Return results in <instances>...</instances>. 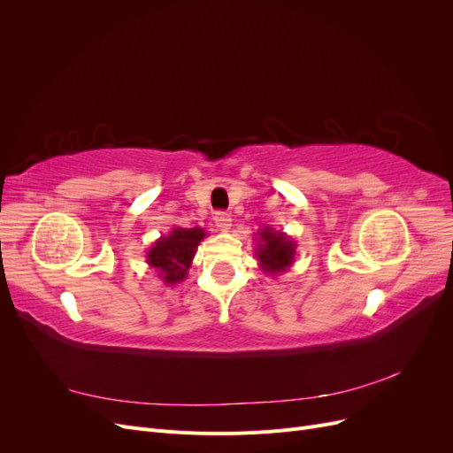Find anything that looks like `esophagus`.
Instances as JSON below:
<instances>
[{
  "instance_id": "esophagus-1",
  "label": "esophagus",
  "mask_w": 453,
  "mask_h": 453,
  "mask_svg": "<svg viewBox=\"0 0 453 453\" xmlns=\"http://www.w3.org/2000/svg\"><path fill=\"white\" fill-rule=\"evenodd\" d=\"M213 221H215L217 228L223 230V232H226L232 226V217L226 211H217L215 217H213Z\"/></svg>"
}]
</instances>
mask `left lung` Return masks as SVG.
<instances>
[{
    "label": "left lung",
    "mask_w": 453,
    "mask_h": 453,
    "mask_svg": "<svg viewBox=\"0 0 453 453\" xmlns=\"http://www.w3.org/2000/svg\"><path fill=\"white\" fill-rule=\"evenodd\" d=\"M258 245H257V258L260 263V268L265 272L276 276V273L285 272L295 263V250L296 243L285 236L283 232H278L273 228H260L258 232Z\"/></svg>",
    "instance_id": "8db88e82"
}]
</instances>
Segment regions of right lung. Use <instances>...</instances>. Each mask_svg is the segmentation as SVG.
<instances>
[{
    "label": "right lung",
    "instance_id": "obj_1",
    "mask_svg": "<svg viewBox=\"0 0 453 453\" xmlns=\"http://www.w3.org/2000/svg\"><path fill=\"white\" fill-rule=\"evenodd\" d=\"M203 228H173L168 236L155 242L147 253V263L158 272L166 285H175L187 278L198 243L203 240Z\"/></svg>",
    "mask_w": 453,
    "mask_h": 453
}]
</instances>
